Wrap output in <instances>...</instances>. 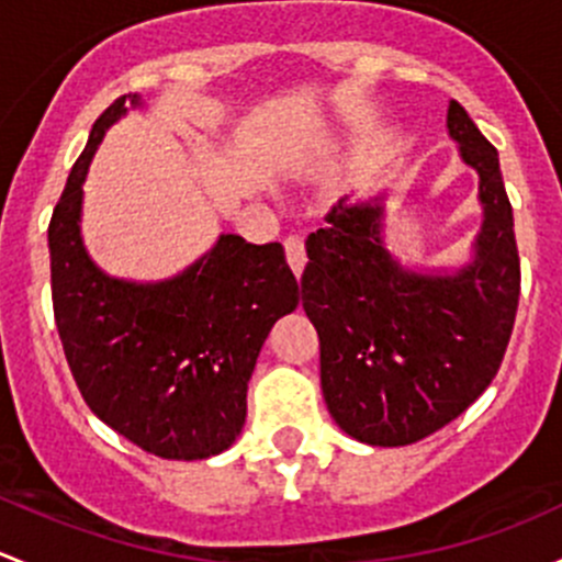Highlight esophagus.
Here are the masks:
<instances>
[{
	"instance_id": "esophagus-1",
	"label": "esophagus",
	"mask_w": 562,
	"mask_h": 562,
	"mask_svg": "<svg viewBox=\"0 0 562 562\" xmlns=\"http://www.w3.org/2000/svg\"><path fill=\"white\" fill-rule=\"evenodd\" d=\"M283 251H286V262L289 268H292V273L303 276L305 270V243L303 238H297V235H289L286 240H283Z\"/></svg>"
}]
</instances>
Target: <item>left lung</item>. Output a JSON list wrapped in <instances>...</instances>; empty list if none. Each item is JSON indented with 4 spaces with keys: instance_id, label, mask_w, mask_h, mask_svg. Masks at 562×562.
I'll return each instance as SVG.
<instances>
[{
    "instance_id": "left-lung-1",
    "label": "left lung",
    "mask_w": 562,
    "mask_h": 562,
    "mask_svg": "<svg viewBox=\"0 0 562 562\" xmlns=\"http://www.w3.org/2000/svg\"><path fill=\"white\" fill-rule=\"evenodd\" d=\"M447 126L482 181L468 268L403 270L381 246L379 202L340 200L305 240L300 286L319 333L324 401L340 430L370 447H408L457 419L495 379L517 316L519 251L497 151L457 100Z\"/></svg>"
}]
</instances>
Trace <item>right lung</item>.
<instances>
[{"mask_svg":"<svg viewBox=\"0 0 562 562\" xmlns=\"http://www.w3.org/2000/svg\"><path fill=\"white\" fill-rule=\"evenodd\" d=\"M119 97L94 121L48 227L50 294L67 366L108 427L165 460H205L233 447L246 390L270 327L297 308V279L281 243L222 235L161 283L108 279L80 240V200L102 135L126 113Z\"/></svg>","mask_w":562,"mask_h":562,"instance_id":"right-lung-1","label":"right lung"}]
</instances>
